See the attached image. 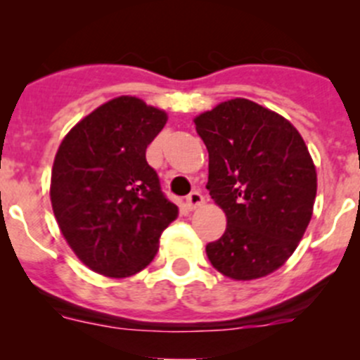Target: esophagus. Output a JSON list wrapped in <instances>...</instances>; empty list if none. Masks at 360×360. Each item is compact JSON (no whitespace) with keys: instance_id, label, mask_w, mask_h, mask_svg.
Returning <instances> with one entry per match:
<instances>
[{"instance_id":"obj_1","label":"esophagus","mask_w":360,"mask_h":360,"mask_svg":"<svg viewBox=\"0 0 360 360\" xmlns=\"http://www.w3.org/2000/svg\"><path fill=\"white\" fill-rule=\"evenodd\" d=\"M203 202H205L203 195L198 190H195L186 197V200H184V207H186L188 210H193V209H197V207H200Z\"/></svg>"}]
</instances>
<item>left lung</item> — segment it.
<instances>
[{
    "label": "left lung",
    "instance_id": "8db88e82",
    "mask_svg": "<svg viewBox=\"0 0 360 360\" xmlns=\"http://www.w3.org/2000/svg\"><path fill=\"white\" fill-rule=\"evenodd\" d=\"M209 151L210 198L226 214L210 263L235 281L281 268L314 212L317 172L291 122L249 99H231L195 118Z\"/></svg>",
    "mask_w": 360,
    "mask_h": 360
}]
</instances>
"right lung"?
<instances>
[{"instance_id": "add662e5", "label": "right lung", "mask_w": 360, "mask_h": 360, "mask_svg": "<svg viewBox=\"0 0 360 360\" xmlns=\"http://www.w3.org/2000/svg\"><path fill=\"white\" fill-rule=\"evenodd\" d=\"M165 122L162 110L122 96L76 123L60 143L52 209L69 248L97 274L123 278L146 268L179 214L146 162L148 144Z\"/></svg>"}]
</instances>
